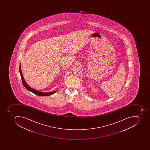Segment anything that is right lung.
Listing matches in <instances>:
<instances>
[{"label": "right lung", "instance_id": "add662e5", "mask_svg": "<svg viewBox=\"0 0 150 150\" xmlns=\"http://www.w3.org/2000/svg\"><path fill=\"white\" fill-rule=\"evenodd\" d=\"M19 69H20V73L21 80H22L23 84L24 86L25 87V88H26L27 90H28V91H30V92L34 93L35 94L39 96H48L51 95L53 94L54 93L57 92V91L50 92H40V91H37V90H35V89H34V88H31L30 86L28 85V84L26 83V81H25V80L24 79L23 74H22V72H21V65H20Z\"/></svg>", "mask_w": 150, "mask_h": 150}]
</instances>
